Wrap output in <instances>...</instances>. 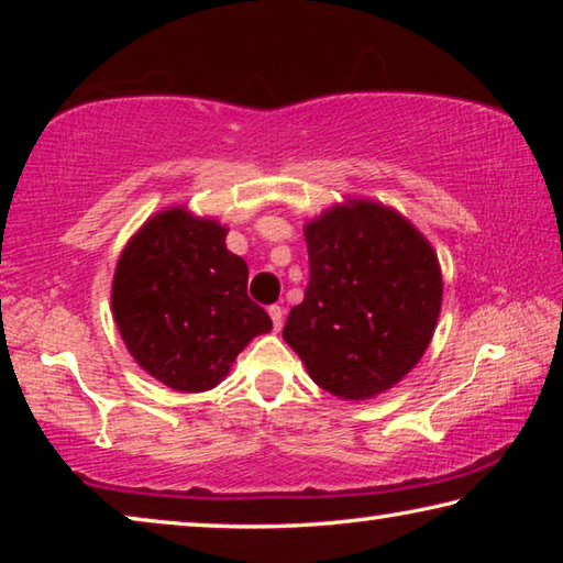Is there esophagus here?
Returning a JSON list of instances; mask_svg holds the SVG:
<instances>
[{"label": "esophagus", "instance_id": "1", "mask_svg": "<svg viewBox=\"0 0 563 563\" xmlns=\"http://www.w3.org/2000/svg\"><path fill=\"white\" fill-rule=\"evenodd\" d=\"M268 312H271L273 328H275V330H280V328H283V308H280V305H271Z\"/></svg>", "mask_w": 563, "mask_h": 563}]
</instances>
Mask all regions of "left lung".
<instances>
[{"instance_id": "8db88e82", "label": "left lung", "mask_w": 563, "mask_h": 563, "mask_svg": "<svg viewBox=\"0 0 563 563\" xmlns=\"http://www.w3.org/2000/svg\"><path fill=\"white\" fill-rule=\"evenodd\" d=\"M310 283L285 322L318 387L373 399L430 347L442 271L430 241L395 208L369 198L330 206L305 223Z\"/></svg>"}]
</instances>
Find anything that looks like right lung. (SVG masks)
<instances>
[{"mask_svg": "<svg viewBox=\"0 0 563 563\" xmlns=\"http://www.w3.org/2000/svg\"><path fill=\"white\" fill-rule=\"evenodd\" d=\"M228 228L186 206L158 211L129 238L113 271L111 312L131 357L178 393H206L247 342L273 328L247 298V265Z\"/></svg>", "mask_w": 563, "mask_h": 563, "instance_id": "add662e5", "label": "right lung"}]
</instances>
